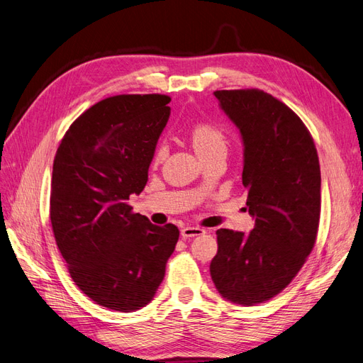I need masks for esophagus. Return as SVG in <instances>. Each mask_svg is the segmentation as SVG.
I'll use <instances>...</instances> for the list:
<instances>
[{
	"mask_svg": "<svg viewBox=\"0 0 363 363\" xmlns=\"http://www.w3.org/2000/svg\"><path fill=\"white\" fill-rule=\"evenodd\" d=\"M205 230L200 229V227H191V225H186V227H182L181 229V236L184 239H190V238H194V236H200L203 235Z\"/></svg>",
	"mask_w": 363,
	"mask_h": 363,
	"instance_id": "34e87169",
	"label": "esophagus"
}]
</instances>
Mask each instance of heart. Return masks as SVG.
I'll list each match as a JSON object with an SVG mask.
<instances>
[{"mask_svg": "<svg viewBox=\"0 0 363 363\" xmlns=\"http://www.w3.org/2000/svg\"><path fill=\"white\" fill-rule=\"evenodd\" d=\"M191 142L200 157H205L213 152H227V146H229V140H227L224 130L209 123H200L193 127ZM166 155L167 146L164 143L157 145L154 151V163L163 161Z\"/></svg>", "mask_w": 363, "mask_h": 363, "instance_id": "b5f03b06", "label": "heart"}]
</instances>
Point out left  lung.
I'll use <instances>...</instances> for the list:
<instances>
[{"label":"left lung","instance_id":"obj_1","mask_svg":"<svg viewBox=\"0 0 363 363\" xmlns=\"http://www.w3.org/2000/svg\"><path fill=\"white\" fill-rule=\"evenodd\" d=\"M244 142L242 184L256 218L244 235L217 230L209 271L227 301L252 306L272 299L298 275L314 248L320 221V164L302 119L262 89L213 92Z\"/></svg>","mask_w":363,"mask_h":363}]
</instances>
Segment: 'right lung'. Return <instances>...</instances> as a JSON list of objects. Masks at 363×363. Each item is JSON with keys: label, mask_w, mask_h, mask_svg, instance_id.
<instances>
[{"label": "right lung", "mask_w": 363, "mask_h": 363, "mask_svg": "<svg viewBox=\"0 0 363 363\" xmlns=\"http://www.w3.org/2000/svg\"><path fill=\"white\" fill-rule=\"evenodd\" d=\"M170 97L123 94L80 115L53 160L50 223L74 284L96 303L131 313L147 305L178 242L127 200L147 181Z\"/></svg>", "instance_id": "obj_1"}]
</instances>
